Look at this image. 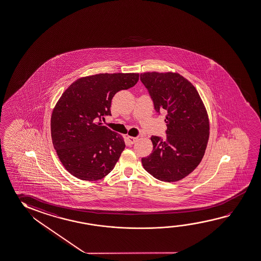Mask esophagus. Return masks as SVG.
<instances>
[{
  "label": "esophagus",
  "mask_w": 261,
  "mask_h": 261,
  "mask_svg": "<svg viewBox=\"0 0 261 261\" xmlns=\"http://www.w3.org/2000/svg\"><path fill=\"white\" fill-rule=\"evenodd\" d=\"M127 140H128V142L130 143V144H133V143H135L136 142L137 140H138V138L137 137H127Z\"/></svg>",
  "instance_id": "obj_1"
}]
</instances>
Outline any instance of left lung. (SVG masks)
<instances>
[{
    "label": "left lung",
    "instance_id": "8db88e82",
    "mask_svg": "<svg viewBox=\"0 0 261 261\" xmlns=\"http://www.w3.org/2000/svg\"><path fill=\"white\" fill-rule=\"evenodd\" d=\"M141 83L158 114L166 113V139L151 136L153 150L141 162L159 180L173 182L192 172L201 162L210 136L206 109L196 88L173 72H146Z\"/></svg>",
    "mask_w": 261,
    "mask_h": 261
}]
</instances>
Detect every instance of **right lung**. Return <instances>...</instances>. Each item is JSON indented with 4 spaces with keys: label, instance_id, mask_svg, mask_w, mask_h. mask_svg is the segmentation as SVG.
<instances>
[{
    "label": "right lung",
    "instance_id": "obj_1",
    "mask_svg": "<svg viewBox=\"0 0 261 261\" xmlns=\"http://www.w3.org/2000/svg\"><path fill=\"white\" fill-rule=\"evenodd\" d=\"M138 81V73H100L77 80L62 93L51 114L50 133L59 159L71 175L91 181L113 170L125 142L101 125V119L112 115L113 96Z\"/></svg>",
    "mask_w": 261,
    "mask_h": 261
}]
</instances>
